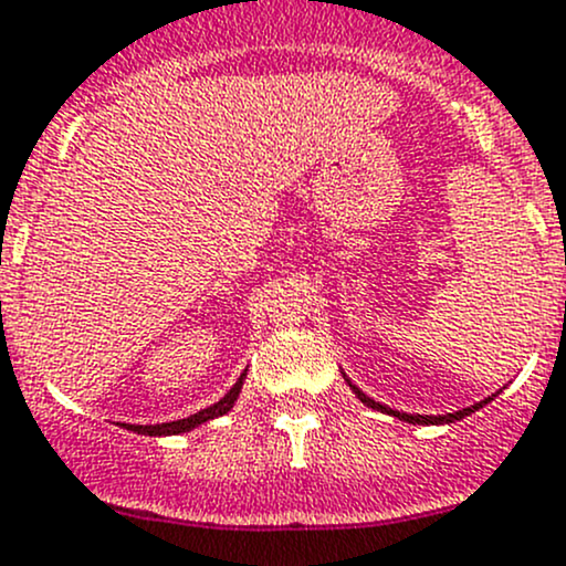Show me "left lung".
Masks as SVG:
<instances>
[{
  "instance_id": "1",
  "label": "left lung",
  "mask_w": 566,
  "mask_h": 566,
  "mask_svg": "<svg viewBox=\"0 0 566 566\" xmlns=\"http://www.w3.org/2000/svg\"><path fill=\"white\" fill-rule=\"evenodd\" d=\"M344 379H347V377H344ZM347 385H349V388H353L355 396H358L360 401L366 403V407L377 409V412L392 415V418L403 420V423H418V426H444V423H455V420H463V418H469V415H472V412H478L480 407H485V403L493 401V396H496V392H493V396H488L485 401H478V403H472V407L458 409V412H450V415H409V412H398V409H390V407H385V403L374 401V398H368L366 392H363L360 388H355V385L349 382V379H347Z\"/></svg>"
}]
</instances>
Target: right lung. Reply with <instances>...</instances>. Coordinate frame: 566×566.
<instances>
[{
	"instance_id": "right-lung-1",
	"label": "right lung",
	"mask_w": 566,
	"mask_h": 566,
	"mask_svg": "<svg viewBox=\"0 0 566 566\" xmlns=\"http://www.w3.org/2000/svg\"><path fill=\"white\" fill-rule=\"evenodd\" d=\"M243 379H247V371L238 377V382L228 392H224V396L219 398L217 403H211V407H206V409H200V412L189 415V418L174 420V423H157V426L122 423V428H129V431H135V433H148V437H174V433H187V431H192V428L208 423V420L228 415L230 409H233V403L238 401V392H241V388H243Z\"/></svg>"
}]
</instances>
